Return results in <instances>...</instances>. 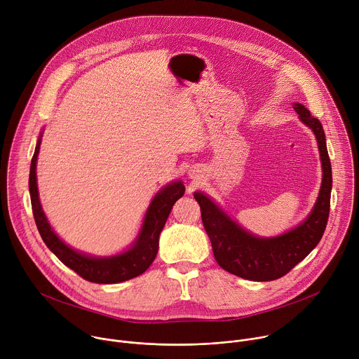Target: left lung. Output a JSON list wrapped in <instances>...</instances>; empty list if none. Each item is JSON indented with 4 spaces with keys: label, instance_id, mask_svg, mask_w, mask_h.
Masks as SVG:
<instances>
[{
    "label": "left lung",
    "instance_id": "8db88e82",
    "mask_svg": "<svg viewBox=\"0 0 359 359\" xmlns=\"http://www.w3.org/2000/svg\"><path fill=\"white\" fill-rule=\"evenodd\" d=\"M294 109L299 119L316 133L323 162V184L318 200L304 223L283 236L260 238L251 236L229 219L209 197L194 193V198L200 204L201 222L212 241L217 264L223 270L245 280L273 281L281 278L314 250L327 227L332 172L325 133L321 122L311 116L305 107L295 104Z\"/></svg>",
    "mask_w": 359,
    "mask_h": 359
}]
</instances>
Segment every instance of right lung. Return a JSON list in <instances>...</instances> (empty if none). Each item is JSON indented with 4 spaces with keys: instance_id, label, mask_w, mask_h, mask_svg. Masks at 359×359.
I'll use <instances>...</instances> for the list:
<instances>
[{
    "instance_id": "obj_1",
    "label": "right lung",
    "mask_w": 359,
    "mask_h": 359,
    "mask_svg": "<svg viewBox=\"0 0 359 359\" xmlns=\"http://www.w3.org/2000/svg\"><path fill=\"white\" fill-rule=\"evenodd\" d=\"M39 144L41 139H38L35 146V151L31 161L28 183L35 224L46 247L53 251L67 267H69L79 277L90 283L115 284L135 278L144 273L150 267L153 260L156 259L159 248V234L165 227V223L172 212L173 204L177 198H180L184 194L183 183L175 182L166 186L151 200L147 213L144 216L140 234L135 244L126 252L108 259L89 257V255L74 251L64 241H61L46 222L38 197L35 173Z\"/></svg>"
}]
</instances>
